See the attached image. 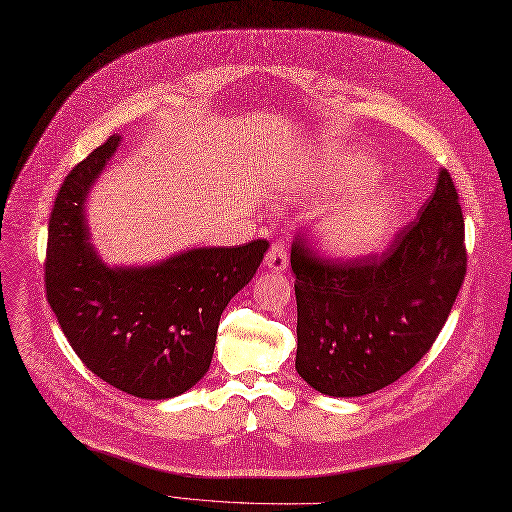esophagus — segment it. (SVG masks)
Wrapping results in <instances>:
<instances>
[{"label": "esophagus", "instance_id": "34e87169", "mask_svg": "<svg viewBox=\"0 0 512 512\" xmlns=\"http://www.w3.org/2000/svg\"><path fill=\"white\" fill-rule=\"evenodd\" d=\"M265 267H270L272 272H284L288 267V253L282 242H274L265 255Z\"/></svg>", "mask_w": 512, "mask_h": 512}]
</instances>
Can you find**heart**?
I'll return each mask as SVG.
<instances>
[{
	"instance_id": "1",
	"label": "heart",
	"mask_w": 512,
	"mask_h": 512,
	"mask_svg": "<svg viewBox=\"0 0 512 512\" xmlns=\"http://www.w3.org/2000/svg\"><path fill=\"white\" fill-rule=\"evenodd\" d=\"M375 178V168L359 153H344L328 172L324 184H361ZM400 220V205L392 191L380 184H367L359 191L334 199L319 218V232L330 251L346 257H361L380 251L394 236Z\"/></svg>"
}]
</instances>
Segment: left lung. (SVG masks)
I'll return each instance as SVG.
<instances>
[{"label":"left lung","instance_id":"1","mask_svg":"<svg viewBox=\"0 0 512 512\" xmlns=\"http://www.w3.org/2000/svg\"><path fill=\"white\" fill-rule=\"evenodd\" d=\"M297 371L321 394L382 390L432 348L467 274L465 220L448 170L382 255L332 261L294 236Z\"/></svg>","mask_w":512,"mask_h":512}]
</instances>
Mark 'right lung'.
I'll list each match as a JSON object with an SVG mask.
<instances>
[{
	"instance_id": "1",
	"label": "right lung",
	"mask_w": 512,
	"mask_h": 512,
	"mask_svg": "<svg viewBox=\"0 0 512 512\" xmlns=\"http://www.w3.org/2000/svg\"><path fill=\"white\" fill-rule=\"evenodd\" d=\"M118 145L114 134L60 188L47 232V303L97 378L132 396L166 400L207 373L220 317L270 242L191 249L147 267L105 265L89 240L85 201Z\"/></svg>"
}]
</instances>
